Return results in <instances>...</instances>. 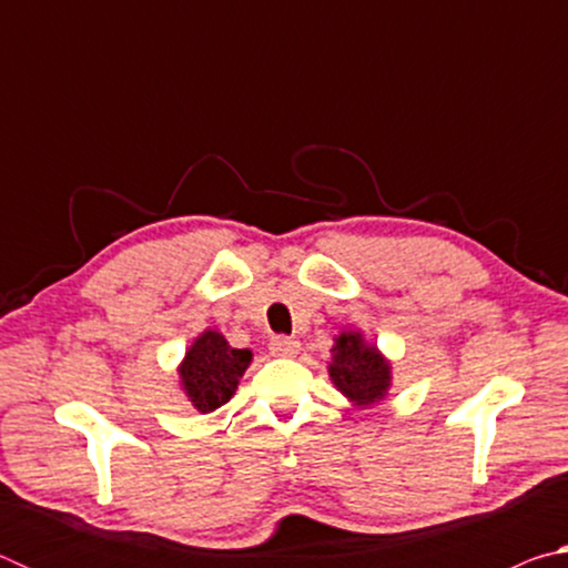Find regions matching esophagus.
I'll use <instances>...</instances> for the list:
<instances>
[{"instance_id":"1","label":"esophagus","mask_w":568,"mask_h":568,"mask_svg":"<svg viewBox=\"0 0 568 568\" xmlns=\"http://www.w3.org/2000/svg\"><path fill=\"white\" fill-rule=\"evenodd\" d=\"M301 351V343L295 338H287V335H277V338L271 341V353L277 355V358H293Z\"/></svg>"}]
</instances>
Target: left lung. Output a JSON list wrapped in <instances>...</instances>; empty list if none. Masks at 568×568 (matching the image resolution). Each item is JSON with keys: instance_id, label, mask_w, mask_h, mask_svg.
I'll list each match as a JSON object with an SVG mask.
<instances>
[{"instance_id": "1", "label": "left lung", "mask_w": 568, "mask_h": 568, "mask_svg": "<svg viewBox=\"0 0 568 568\" xmlns=\"http://www.w3.org/2000/svg\"><path fill=\"white\" fill-rule=\"evenodd\" d=\"M328 373L335 388L355 406H373L388 396L390 363L358 331H343L335 338Z\"/></svg>"}]
</instances>
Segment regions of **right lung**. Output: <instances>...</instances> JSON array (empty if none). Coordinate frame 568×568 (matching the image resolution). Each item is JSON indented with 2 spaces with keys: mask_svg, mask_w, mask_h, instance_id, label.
<instances>
[{
  "mask_svg": "<svg viewBox=\"0 0 568 568\" xmlns=\"http://www.w3.org/2000/svg\"><path fill=\"white\" fill-rule=\"evenodd\" d=\"M250 361L253 353L247 348H233L223 333L205 331L180 363V386L192 406L200 413H210L235 396Z\"/></svg>",
  "mask_w": 568,
  "mask_h": 568,
  "instance_id": "right-lung-1",
  "label": "right lung"
}]
</instances>
